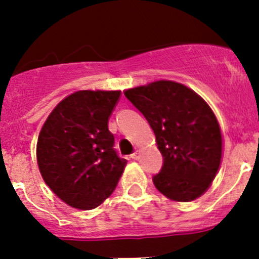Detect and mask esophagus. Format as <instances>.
I'll use <instances>...</instances> for the list:
<instances>
[{
  "label": "esophagus",
  "instance_id": "1",
  "mask_svg": "<svg viewBox=\"0 0 259 259\" xmlns=\"http://www.w3.org/2000/svg\"><path fill=\"white\" fill-rule=\"evenodd\" d=\"M139 151H134V153H133L132 154V155H130V158H132V159H134V160H137V159H139Z\"/></svg>",
  "mask_w": 259,
  "mask_h": 259
}]
</instances>
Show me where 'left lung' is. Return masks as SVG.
Wrapping results in <instances>:
<instances>
[{"instance_id": "8db88e82", "label": "left lung", "mask_w": 259, "mask_h": 259, "mask_svg": "<svg viewBox=\"0 0 259 259\" xmlns=\"http://www.w3.org/2000/svg\"><path fill=\"white\" fill-rule=\"evenodd\" d=\"M153 129L163 166L153 183L177 202L197 199L209 188L222 158L217 117L198 94L179 82L159 80L124 91Z\"/></svg>"}]
</instances>
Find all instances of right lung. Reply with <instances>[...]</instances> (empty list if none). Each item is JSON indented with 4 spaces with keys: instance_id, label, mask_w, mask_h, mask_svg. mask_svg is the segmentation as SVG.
Here are the masks:
<instances>
[{
    "instance_id": "right-lung-1",
    "label": "right lung",
    "mask_w": 259,
    "mask_h": 259,
    "mask_svg": "<svg viewBox=\"0 0 259 259\" xmlns=\"http://www.w3.org/2000/svg\"><path fill=\"white\" fill-rule=\"evenodd\" d=\"M119 96L120 91H76L57 104L38 135L41 176L60 199L77 209L100 205L126 165L108 129Z\"/></svg>"
}]
</instances>
